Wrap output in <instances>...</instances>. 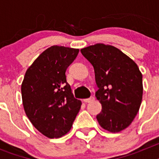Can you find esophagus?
<instances>
[{
	"mask_svg": "<svg viewBox=\"0 0 159 159\" xmlns=\"http://www.w3.org/2000/svg\"><path fill=\"white\" fill-rule=\"evenodd\" d=\"M95 100V97L94 96H91L90 98H88V99H84V102H92V101Z\"/></svg>",
	"mask_w": 159,
	"mask_h": 159,
	"instance_id": "esophagus-1",
	"label": "esophagus"
}]
</instances>
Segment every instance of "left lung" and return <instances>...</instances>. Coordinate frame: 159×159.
Here are the masks:
<instances>
[{
  "label": "left lung",
  "instance_id": "8db88e82",
  "mask_svg": "<svg viewBox=\"0 0 159 159\" xmlns=\"http://www.w3.org/2000/svg\"><path fill=\"white\" fill-rule=\"evenodd\" d=\"M81 53L93 66L102 111L96 119L113 133L127 128L139 110L143 99V75L137 64L119 49L96 43Z\"/></svg>",
  "mask_w": 159,
  "mask_h": 159
}]
</instances>
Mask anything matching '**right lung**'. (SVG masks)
Returning <instances> with one entry per match:
<instances>
[{"instance_id":"1","label":"right lung","mask_w":159,"mask_h":159,"mask_svg":"<svg viewBox=\"0 0 159 159\" xmlns=\"http://www.w3.org/2000/svg\"><path fill=\"white\" fill-rule=\"evenodd\" d=\"M78 53L79 49L52 46L25 73L21 85L25 111L32 125L50 139L69 131L82 104L66 78V70Z\"/></svg>"}]
</instances>
